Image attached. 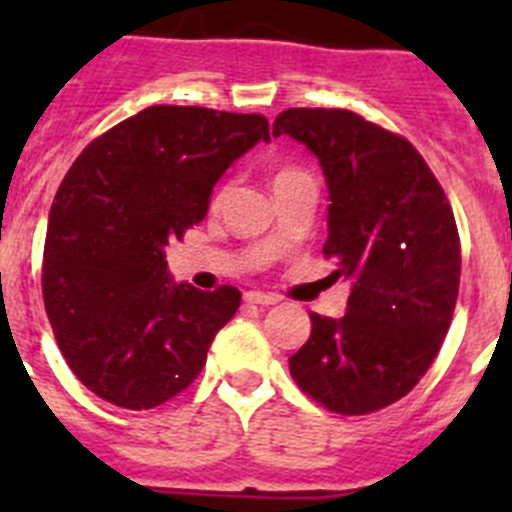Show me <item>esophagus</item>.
Here are the masks:
<instances>
[{
  "mask_svg": "<svg viewBox=\"0 0 512 512\" xmlns=\"http://www.w3.org/2000/svg\"><path fill=\"white\" fill-rule=\"evenodd\" d=\"M243 300L251 302V305H261V307H269V305H277L279 297L269 295V292H256V289H251V292H246L243 295Z\"/></svg>",
  "mask_w": 512,
  "mask_h": 512,
  "instance_id": "esophagus-1",
  "label": "esophagus"
}]
</instances>
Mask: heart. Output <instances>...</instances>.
Returning a JSON list of instances; mask_svg holds the SVG:
<instances>
[{
  "label": "heart",
  "mask_w": 512,
  "mask_h": 512,
  "mask_svg": "<svg viewBox=\"0 0 512 512\" xmlns=\"http://www.w3.org/2000/svg\"><path fill=\"white\" fill-rule=\"evenodd\" d=\"M287 174H295V171H292V169H284V171H279V174H277V179H279V176H287Z\"/></svg>",
  "instance_id": "obj_1"
}]
</instances>
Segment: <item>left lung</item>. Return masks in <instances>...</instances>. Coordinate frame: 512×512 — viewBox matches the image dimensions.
I'll list each match as a JSON object with an SVG mask.
<instances>
[{"label": "left lung", "instance_id": "obj_1", "mask_svg": "<svg viewBox=\"0 0 512 512\" xmlns=\"http://www.w3.org/2000/svg\"><path fill=\"white\" fill-rule=\"evenodd\" d=\"M315 153L328 184V241L351 282L343 318L312 312L289 372L333 413L366 415L408 395L436 359L459 295L449 200L408 140L348 110L292 107L274 120Z\"/></svg>", "mask_w": 512, "mask_h": 512}]
</instances>
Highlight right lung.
<instances>
[{
  "mask_svg": "<svg viewBox=\"0 0 512 512\" xmlns=\"http://www.w3.org/2000/svg\"><path fill=\"white\" fill-rule=\"evenodd\" d=\"M269 140L261 115L156 104L92 140L48 215L43 300L63 359L117 408L151 410L197 379L241 305L169 274V241L200 223L233 161Z\"/></svg>",
  "mask_w": 512,
  "mask_h": 512,
  "instance_id": "1",
  "label": "right lung"
}]
</instances>
